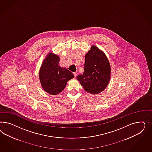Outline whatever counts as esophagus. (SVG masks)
Wrapping results in <instances>:
<instances>
[{
	"instance_id": "1",
	"label": "esophagus",
	"mask_w": 152,
	"mask_h": 152,
	"mask_svg": "<svg viewBox=\"0 0 152 152\" xmlns=\"http://www.w3.org/2000/svg\"><path fill=\"white\" fill-rule=\"evenodd\" d=\"M74 76H75V77H76L77 75V72H74Z\"/></svg>"
}]
</instances>
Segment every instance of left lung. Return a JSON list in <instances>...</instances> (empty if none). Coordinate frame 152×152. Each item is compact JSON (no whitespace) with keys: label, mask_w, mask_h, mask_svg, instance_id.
<instances>
[{"label":"left lung","mask_w":152,"mask_h":152,"mask_svg":"<svg viewBox=\"0 0 152 152\" xmlns=\"http://www.w3.org/2000/svg\"><path fill=\"white\" fill-rule=\"evenodd\" d=\"M83 75L77 76L86 92L97 94L104 91L110 79V64L106 55L96 46H91L85 55Z\"/></svg>","instance_id":"1"}]
</instances>
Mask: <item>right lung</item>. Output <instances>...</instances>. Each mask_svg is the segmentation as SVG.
I'll return each mask as SVG.
<instances>
[{"label": "right lung", "mask_w": 152, "mask_h": 152, "mask_svg": "<svg viewBox=\"0 0 152 152\" xmlns=\"http://www.w3.org/2000/svg\"><path fill=\"white\" fill-rule=\"evenodd\" d=\"M60 57L49 53L43 60L39 71L42 87L50 95H57L64 89L68 81L74 77L73 74L59 66Z\"/></svg>", "instance_id": "add662e5"}]
</instances>
